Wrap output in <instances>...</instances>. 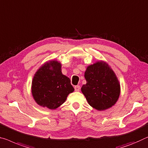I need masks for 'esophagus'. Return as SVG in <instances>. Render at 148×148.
<instances>
[{"label":"esophagus","mask_w":148,"mask_h":148,"mask_svg":"<svg viewBox=\"0 0 148 148\" xmlns=\"http://www.w3.org/2000/svg\"><path fill=\"white\" fill-rule=\"evenodd\" d=\"M75 91H79V90H80V86L79 85L75 86Z\"/></svg>","instance_id":"obj_1"}]
</instances>
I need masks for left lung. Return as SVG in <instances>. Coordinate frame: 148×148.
<instances>
[{"mask_svg":"<svg viewBox=\"0 0 148 148\" xmlns=\"http://www.w3.org/2000/svg\"><path fill=\"white\" fill-rule=\"evenodd\" d=\"M87 83L81 91L88 103L98 110H104L116 103L120 93L118 78L110 67L103 61L88 66L85 72Z\"/></svg>","mask_w":148,"mask_h":148,"instance_id":"1","label":"left lung"}]
</instances>
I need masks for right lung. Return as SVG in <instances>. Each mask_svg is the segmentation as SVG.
Instances as JSON below:
<instances>
[{
  "instance_id": "obj_1",
  "label": "right lung",
  "mask_w": 148,
  "mask_h": 148,
  "mask_svg": "<svg viewBox=\"0 0 148 148\" xmlns=\"http://www.w3.org/2000/svg\"><path fill=\"white\" fill-rule=\"evenodd\" d=\"M73 91L71 81L62 74L61 64L56 60L49 61L40 67L32 82V94L36 103L51 110L60 106Z\"/></svg>"
}]
</instances>
